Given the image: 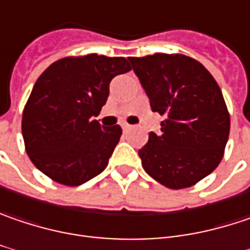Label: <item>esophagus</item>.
<instances>
[{
	"instance_id": "34e87169",
	"label": "esophagus",
	"mask_w": 250,
	"mask_h": 250,
	"mask_svg": "<svg viewBox=\"0 0 250 250\" xmlns=\"http://www.w3.org/2000/svg\"><path fill=\"white\" fill-rule=\"evenodd\" d=\"M122 128H123L125 131H127V130H130V128H131V125H128V123H122Z\"/></svg>"
}]
</instances>
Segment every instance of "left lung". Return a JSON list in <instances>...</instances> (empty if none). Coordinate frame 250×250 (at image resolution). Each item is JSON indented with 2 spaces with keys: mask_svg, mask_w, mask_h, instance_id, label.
Instances as JSON below:
<instances>
[{
  "mask_svg": "<svg viewBox=\"0 0 250 250\" xmlns=\"http://www.w3.org/2000/svg\"><path fill=\"white\" fill-rule=\"evenodd\" d=\"M128 61L151 110L166 117L161 131H151L139 150L143 168L171 189L197 184L218 167L229 137V113L218 83L198 61L180 53Z\"/></svg>",
  "mask_w": 250,
  "mask_h": 250,
  "instance_id": "obj_1",
  "label": "left lung"
}]
</instances>
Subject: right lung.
<instances>
[{
  "label": "right lung",
  "mask_w": 250,
  "mask_h": 250,
  "mask_svg": "<svg viewBox=\"0 0 250 250\" xmlns=\"http://www.w3.org/2000/svg\"><path fill=\"white\" fill-rule=\"evenodd\" d=\"M131 70L125 58L90 53L53 62L39 78L22 113L26 154L53 181L76 187L107 167L122 127L97 120L111 79Z\"/></svg>",
  "instance_id": "right-lung-1"
}]
</instances>
